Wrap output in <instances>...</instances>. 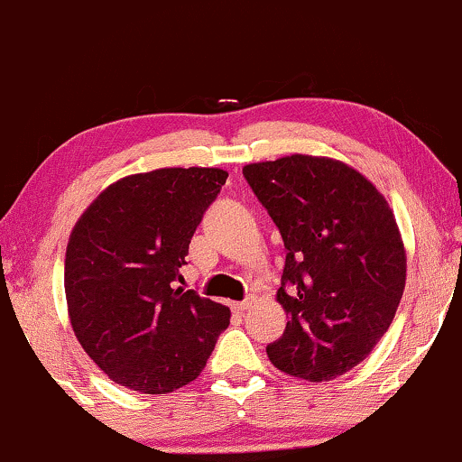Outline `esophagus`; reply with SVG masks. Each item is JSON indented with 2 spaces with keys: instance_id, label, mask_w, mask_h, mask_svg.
I'll list each match as a JSON object with an SVG mask.
<instances>
[{
  "instance_id": "34e87169",
  "label": "esophagus",
  "mask_w": 462,
  "mask_h": 462,
  "mask_svg": "<svg viewBox=\"0 0 462 462\" xmlns=\"http://www.w3.org/2000/svg\"><path fill=\"white\" fill-rule=\"evenodd\" d=\"M254 301H257V298H254V295H248V298L244 300V301H236V304H233V310L240 312V315H244V312H248L250 309H253Z\"/></svg>"
}]
</instances>
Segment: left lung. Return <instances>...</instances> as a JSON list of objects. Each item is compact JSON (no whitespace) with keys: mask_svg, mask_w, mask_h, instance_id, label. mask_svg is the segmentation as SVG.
Returning a JSON list of instances; mask_svg holds the SVG:
<instances>
[{"mask_svg":"<svg viewBox=\"0 0 462 462\" xmlns=\"http://www.w3.org/2000/svg\"><path fill=\"white\" fill-rule=\"evenodd\" d=\"M242 171L287 248L276 300L289 321L267 357L293 377L336 379L374 349L405 291L394 212L373 181L334 158L291 153Z\"/></svg>","mask_w":462,"mask_h":462,"instance_id":"1","label":"left lung"}]
</instances>
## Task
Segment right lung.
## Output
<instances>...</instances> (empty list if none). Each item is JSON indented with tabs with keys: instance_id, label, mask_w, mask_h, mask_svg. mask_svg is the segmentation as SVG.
I'll use <instances>...</instances> for the list:
<instances>
[{
	"instance_id": "right-lung-1",
	"label": "right lung",
	"mask_w": 462,
	"mask_h": 462,
	"mask_svg": "<svg viewBox=\"0 0 462 462\" xmlns=\"http://www.w3.org/2000/svg\"><path fill=\"white\" fill-rule=\"evenodd\" d=\"M229 173L169 167L113 181L77 220L64 289L74 336L116 383L169 394L195 381L226 329V306L175 289L208 205Z\"/></svg>"
}]
</instances>
